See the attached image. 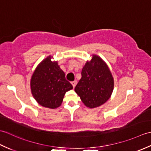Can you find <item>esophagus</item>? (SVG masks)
I'll use <instances>...</instances> for the list:
<instances>
[{"label": "esophagus", "instance_id": "1", "mask_svg": "<svg viewBox=\"0 0 151 151\" xmlns=\"http://www.w3.org/2000/svg\"><path fill=\"white\" fill-rule=\"evenodd\" d=\"M71 84L73 86V87L75 88V86H76V81H73V82H71Z\"/></svg>", "mask_w": 151, "mask_h": 151}]
</instances>
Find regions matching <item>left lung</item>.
<instances>
[{
    "label": "left lung",
    "mask_w": 151,
    "mask_h": 151,
    "mask_svg": "<svg viewBox=\"0 0 151 151\" xmlns=\"http://www.w3.org/2000/svg\"><path fill=\"white\" fill-rule=\"evenodd\" d=\"M114 80L110 69L100 56L92 54L82 70V78L75 91L86 107L95 108L104 104L113 92Z\"/></svg>",
    "instance_id": "1"
}]
</instances>
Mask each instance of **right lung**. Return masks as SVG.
Listing matches in <instances>:
<instances>
[{
	"label": "right lung",
	"mask_w": 151,
	"mask_h": 151,
	"mask_svg": "<svg viewBox=\"0 0 151 151\" xmlns=\"http://www.w3.org/2000/svg\"><path fill=\"white\" fill-rule=\"evenodd\" d=\"M50 55L38 64L32 75L30 89L35 100L43 107L55 109L62 104L65 93L73 86L65 79L58 61Z\"/></svg>",
	"instance_id": "1"
}]
</instances>
